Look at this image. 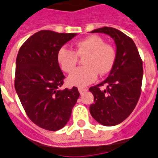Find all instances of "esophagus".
Returning <instances> with one entry per match:
<instances>
[{
    "mask_svg": "<svg viewBox=\"0 0 158 158\" xmlns=\"http://www.w3.org/2000/svg\"><path fill=\"white\" fill-rule=\"evenodd\" d=\"M78 90H79V93L80 94H83V92H85L86 91H87V88H83V87H79V88H78Z\"/></svg>",
    "mask_w": 158,
    "mask_h": 158,
    "instance_id": "34e87169",
    "label": "esophagus"
}]
</instances>
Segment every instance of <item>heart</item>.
I'll use <instances>...</instances> for the list:
<instances>
[{"instance_id":"b5f03b06","label":"heart","mask_w":158,"mask_h":158,"mask_svg":"<svg viewBox=\"0 0 158 158\" xmlns=\"http://www.w3.org/2000/svg\"><path fill=\"white\" fill-rule=\"evenodd\" d=\"M78 56L85 57L83 64L73 71L67 78L69 85L85 87L97 79L98 74L105 75L114 64L116 53L112 46L105 44L100 37L92 35L75 44V52L63 46L58 51L57 59L61 69L71 72L78 62Z\"/></svg>"}]
</instances>
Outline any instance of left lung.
Wrapping results in <instances>:
<instances>
[{
	"label": "left lung",
	"instance_id": "left-lung-1",
	"mask_svg": "<svg viewBox=\"0 0 158 158\" xmlns=\"http://www.w3.org/2000/svg\"><path fill=\"white\" fill-rule=\"evenodd\" d=\"M90 33L109 35L116 44V57L108 78L90 87L94 104L90 113L98 123L104 126L120 124L136 107L140 95L143 79L142 61L134 42L123 32L112 27L95 29ZM104 84L107 88L100 90Z\"/></svg>",
	"mask_w": 158,
	"mask_h": 158
}]
</instances>
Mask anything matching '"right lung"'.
Returning a JSON list of instances; mask_svg holds the SVG:
<instances>
[{"instance_id": "right-lung-1", "label": "right lung", "mask_w": 158, "mask_h": 158, "mask_svg": "<svg viewBox=\"0 0 158 158\" xmlns=\"http://www.w3.org/2000/svg\"><path fill=\"white\" fill-rule=\"evenodd\" d=\"M76 35L41 30L18 51L15 90L29 118L46 130H59L67 124L79 96L77 87L60 88L65 76L57 59L59 49Z\"/></svg>"}]
</instances>
